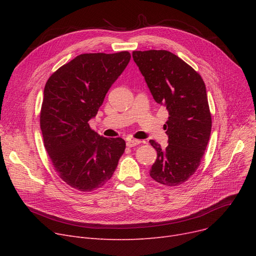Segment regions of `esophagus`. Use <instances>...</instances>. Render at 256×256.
<instances>
[{
	"label": "esophagus",
	"instance_id": "1",
	"mask_svg": "<svg viewBox=\"0 0 256 256\" xmlns=\"http://www.w3.org/2000/svg\"><path fill=\"white\" fill-rule=\"evenodd\" d=\"M140 143H141L140 140H137V139H130V140H128V142H126V145H128V147H134V146H136V145H138V144H140Z\"/></svg>",
	"mask_w": 256,
	"mask_h": 256
}]
</instances>
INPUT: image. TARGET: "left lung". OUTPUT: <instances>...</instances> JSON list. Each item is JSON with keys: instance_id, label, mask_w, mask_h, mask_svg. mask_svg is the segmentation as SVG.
<instances>
[{"instance_id": "obj_1", "label": "left lung", "mask_w": 256, "mask_h": 256, "mask_svg": "<svg viewBox=\"0 0 256 256\" xmlns=\"http://www.w3.org/2000/svg\"><path fill=\"white\" fill-rule=\"evenodd\" d=\"M132 58L154 100L165 106L169 113L164 126L168 146L162 150L150 140L158 154L150 174L165 186L182 184L197 170L210 140L212 116L204 82L171 52L135 50Z\"/></svg>"}]
</instances>
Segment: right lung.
Masks as SVG:
<instances>
[{
	"label": "right lung",
	"mask_w": 256,
	"mask_h": 256,
	"mask_svg": "<svg viewBox=\"0 0 256 256\" xmlns=\"http://www.w3.org/2000/svg\"><path fill=\"white\" fill-rule=\"evenodd\" d=\"M130 60L128 52L82 54L48 80L40 112L44 147L58 176L89 192L109 180L126 150L121 138L91 130L106 92Z\"/></svg>",
	"instance_id": "1"
}]
</instances>
